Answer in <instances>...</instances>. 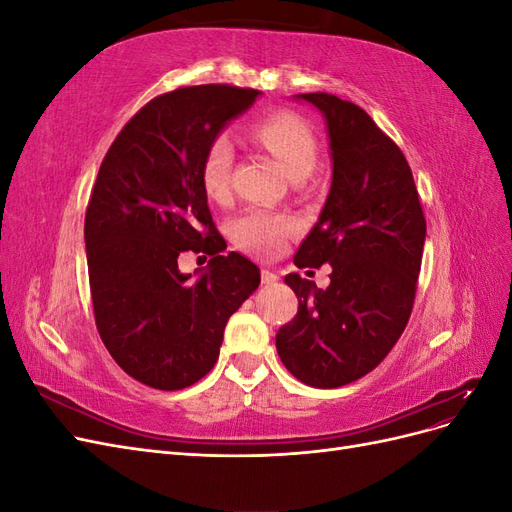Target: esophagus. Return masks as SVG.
<instances>
[{"label":"esophagus","mask_w":512,"mask_h":512,"mask_svg":"<svg viewBox=\"0 0 512 512\" xmlns=\"http://www.w3.org/2000/svg\"><path fill=\"white\" fill-rule=\"evenodd\" d=\"M277 280H280V277H277V273H273V271H269V269H262V271H260V282L265 284V286H271V284H275Z\"/></svg>","instance_id":"esophagus-1"}]
</instances>
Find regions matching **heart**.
<instances>
[{
    "instance_id": "b5f03b06",
    "label": "heart",
    "mask_w": 512,
    "mask_h": 512,
    "mask_svg": "<svg viewBox=\"0 0 512 512\" xmlns=\"http://www.w3.org/2000/svg\"><path fill=\"white\" fill-rule=\"evenodd\" d=\"M256 143L265 147L271 156L284 166L292 179L305 177L316 162V136L307 123L286 111L260 117L252 126ZM235 149L228 134L211 138L200 162V185L215 203H226L230 198V173ZM294 222L284 215H275L265 209H247L232 222V239L241 250L260 258H271L282 250Z\"/></svg>"
}]
</instances>
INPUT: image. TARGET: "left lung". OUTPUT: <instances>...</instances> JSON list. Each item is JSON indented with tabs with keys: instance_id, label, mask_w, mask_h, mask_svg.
<instances>
[{
	"instance_id": "left-lung-1",
	"label": "left lung",
	"mask_w": 512,
	"mask_h": 512,
	"mask_svg": "<svg viewBox=\"0 0 512 512\" xmlns=\"http://www.w3.org/2000/svg\"><path fill=\"white\" fill-rule=\"evenodd\" d=\"M299 98L327 119L333 181L294 265L333 271L327 290L286 275L299 309L275 348L303 384L337 389L369 374L404 333L427 222L406 156L361 106L324 91Z\"/></svg>"
}]
</instances>
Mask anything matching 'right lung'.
Returning a JSON list of instances; mask_svg holds the SVG:
<instances>
[{
    "label": "right lung",
    "mask_w": 512,
    "mask_h": 512,
    "mask_svg": "<svg viewBox=\"0 0 512 512\" xmlns=\"http://www.w3.org/2000/svg\"><path fill=\"white\" fill-rule=\"evenodd\" d=\"M260 91L179 87L156 96L106 151L85 213L96 327L115 363L151 389L179 391L213 369L228 318L260 271L226 247L200 185V162L224 123ZM183 251L212 256L196 283L178 271Z\"/></svg>",
    "instance_id": "add662e5"
}]
</instances>
